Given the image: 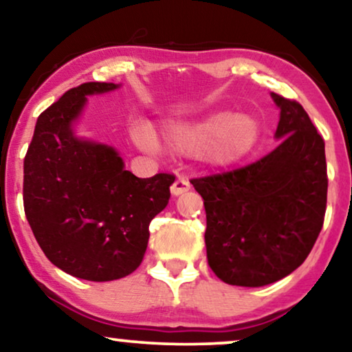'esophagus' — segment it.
I'll return each mask as SVG.
<instances>
[{"label":"esophagus","instance_id":"1","mask_svg":"<svg viewBox=\"0 0 352 352\" xmlns=\"http://www.w3.org/2000/svg\"><path fill=\"white\" fill-rule=\"evenodd\" d=\"M189 189H190V182H189V179H187V177H184V176H179L175 182H173V186H171V194L175 195V197H177V195L184 194V192H187Z\"/></svg>","mask_w":352,"mask_h":352}]
</instances>
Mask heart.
I'll return each instance as SVG.
<instances>
[{
  "label": "heart",
  "mask_w": 352,
  "mask_h": 352,
  "mask_svg": "<svg viewBox=\"0 0 352 352\" xmlns=\"http://www.w3.org/2000/svg\"><path fill=\"white\" fill-rule=\"evenodd\" d=\"M259 134L258 120L250 115L213 112L166 123L158 146L177 155H197L206 166L228 168L253 152ZM139 142L151 151L157 148L155 141L147 133L139 134Z\"/></svg>",
  "instance_id": "heart-1"
}]
</instances>
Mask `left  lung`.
<instances>
[{
  "label": "left lung",
  "mask_w": 352,
  "mask_h": 352,
  "mask_svg": "<svg viewBox=\"0 0 352 352\" xmlns=\"http://www.w3.org/2000/svg\"><path fill=\"white\" fill-rule=\"evenodd\" d=\"M271 96L280 109L278 146L252 165L190 181L205 205L208 264L229 285L263 287L287 277L324 226V139L300 102Z\"/></svg>",
  "instance_id": "1"
}]
</instances>
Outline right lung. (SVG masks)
Returning <instances> with one entry per match:
<instances>
[{
    "label": "right lung",
    "instance_id": "obj_1",
    "mask_svg": "<svg viewBox=\"0 0 352 352\" xmlns=\"http://www.w3.org/2000/svg\"><path fill=\"white\" fill-rule=\"evenodd\" d=\"M117 88L89 81L67 91L38 117L23 160V210L38 245L54 266L93 282L136 271L175 182L166 173L136 177L113 147L75 134L86 96Z\"/></svg>",
    "mask_w": 352,
    "mask_h": 352
}]
</instances>
